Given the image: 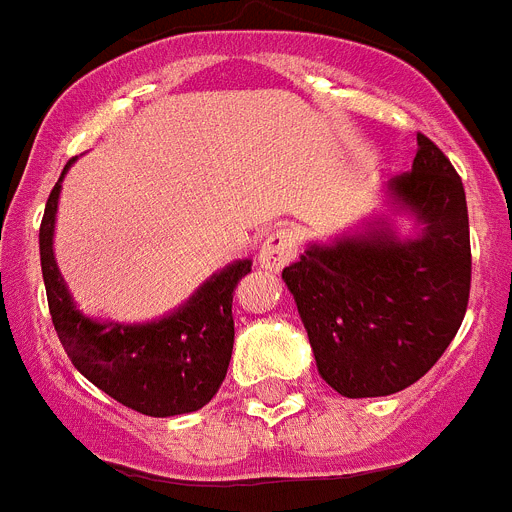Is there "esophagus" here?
I'll return each instance as SVG.
<instances>
[{
  "instance_id": "obj_1",
  "label": "esophagus",
  "mask_w": 512,
  "mask_h": 512,
  "mask_svg": "<svg viewBox=\"0 0 512 512\" xmlns=\"http://www.w3.org/2000/svg\"><path fill=\"white\" fill-rule=\"evenodd\" d=\"M297 256V233L287 225L269 233L259 253V264L266 271H282Z\"/></svg>"
}]
</instances>
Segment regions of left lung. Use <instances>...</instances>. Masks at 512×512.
I'll list each match as a JSON object with an SVG mask.
<instances>
[{
  "instance_id": "8db88e82",
  "label": "left lung",
  "mask_w": 512,
  "mask_h": 512,
  "mask_svg": "<svg viewBox=\"0 0 512 512\" xmlns=\"http://www.w3.org/2000/svg\"><path fill=\"white\" fill-rule=\"evenodd\" d=\"M387 192L395 212L415 217V238L374 217L361 233L312 243L282 271L320 377L343 397L395 395L418 382L467 312L472 248L461 176L418 133L413 169Z\"/></svg>"
}]
</instances>
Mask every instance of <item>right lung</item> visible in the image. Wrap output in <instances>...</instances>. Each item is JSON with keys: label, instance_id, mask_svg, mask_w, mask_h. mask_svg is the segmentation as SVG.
<instances>
[{"label": "right lung", "instance_id": "add662e5", "mask_svg": "<svg viewBox=\"0 0 512 512\" xmlns=\"http://www.w3.org/2000/svg\"><path fill=\"white\" fill-rule=\"evenodd\" d=\"M40 223V266L58 341L94 387L151 418L194 413L220 390L233 354V292L251 271L235 261L202 284L179 310L153 323H99L76 310L53 259V228L63 174Z\"/></svg>", "mask_w": 512, "mask_h": 512}]
</instances>
